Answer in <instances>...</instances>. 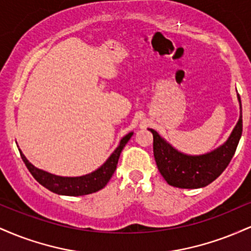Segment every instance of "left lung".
I'll use <instances>...</instances> for the list:
<instances>
[{"label":"left lung","instance_id":"obj_1","mask_svg":"<svg viewBox=\"0 0 251 251\" xmlns=\"http://www.w3.org/2000/svg\"><path fill=\"white\" fill-rule=\"evenodd\" d=\"M240 102V119L227 140L220 148L201 155L184 154L172 148L157 131L149 128L153 134V154L158 170L171 186L180 189L204 188L220 177L234 157L242 135V103Z\"/></svg>","mask_w":251,"mask_h":251}]
</instances>
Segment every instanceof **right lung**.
Segmentation results:
<instances>
[{
  "mask_svg": "<svg viewBox=\"0 0 251 251\" xmlns=\"http://www.w3.org/2000/svg\"><path fill=\"white\" fill-rule=\"evenodd\" d=\"M132 135H133V132H129L128 134H126L120 140L119 146L114 150L113 153L109 155L108 159L99 169L93 171L92 174L80 176V177H61V176L51 175L50 172L37 169L33 164L28 162V159L22 153L21 150L19 149V151L22 160H24L27 169L29 170L31 176L46 189L57 195L83 196L93 194V192H97L105 188L106 184L108 183V180L111 179L114 171H116L118 160H119L123 149L125 148V145L127 144Z\"/></svg>",
  "mask_w": 251,
  "mask_h": 251,
  "instance_id": "right-lung-1",
  "label": "right lung"
}]
</instances>
